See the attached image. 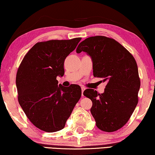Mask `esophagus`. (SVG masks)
I'll return each instance as SVG.
<instances>
[{"label": "esophagus", "instance_id": "obj_1", "mask_svg": "<svg viewBox=\"0 0 155 155\" xmlns=\"http://www.w3.org/2000/svg\"><path fill=\"white\" fill-rule=\"evenodd\" d=\"M82 88V95L84 96L83 93H84V90L86 89V88H85V87H82V88Z\"/></svg>", "mask_w": 155, "mask_h": 155}]
</instances>
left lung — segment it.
<instances>
[{
	"label": "left lung",
	"instance_id": "8db88e82",
	"mask_svg": "<svg viewBox=\"0 0 155 155\" xmlns=\"http://www.w3.org/2000/svg\"><path fill=\"white\" fill-rule=\"evenodd\" d=\"M82 51L92 59L94 77L106 83L101 94L91 88L84 91L93 102L91 113L96 126L108 133L117 130L128 122L138 103L140 78L135 59L120 43L102 35L80 42L76 52Z\"/></svg>",
	"mask_w": 155,
	"mask_h": 155
}]
</instances>
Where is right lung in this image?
I'll list each match as a JSON object with an SVG mask.
<instances>
[{"label": "right lung", "mask_w": 155, "mask_h": 155, "mask_svg": "<svg viewBox=\"0 0 155 155\" xmlns=\"http://www.w3.org/2000/svg\"><path fill=\"white\" fill-rule=\"evenodd\" d=\"M81 38L39 42L25 55L18 69V100L29 121L38 128L54 133L64 128L82 95L79 85H58L64 74V62Z\"/></svg>", "instance_id": "1"}]
</instances>
